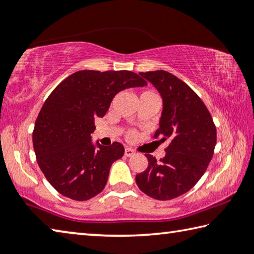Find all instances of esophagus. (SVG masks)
Masks as SVG:
<instances>
[{
    "label": "esophagus",
    "mask_w": 254,
    "mask_h": 254,
    "mask_svg": "<svg viewBox=\"0 0 254 254\" xmlns=\"http://www.w3.org/2000/svg\"><path fill=\"white\" fill-rule=\"evenodd\" d=\"M133 154H134V150L133 149L126 148V150H124V156L126 157H132Z\"/></svg>",
    "instance_id": "obj_1"
}]
</instances>
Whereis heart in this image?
<instances>
[{
    "label": "heart",
    "mask_w": 254,
    "mask_h": 254,
    "mask_svg": "<svg viewBox=\"0 0 254 254\" xmlns=\"http://www.w3.org/2000/svg\"><path fill=\"white\" fill-rule=\"evenodd\" d=\"M141 96H153V97H158V95L154 92L152 91H145L142 94H141Z\"/></svg>",
    "instance_id": "1"
}]
</instances>
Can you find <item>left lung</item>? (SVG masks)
Returning <instances> with one entry per match:
<instances>
[{"label":"left lung","instance_id":"left-lung-1","mask_svg":"<svg viewBox=\"0 0 254 254\" xmlns=\"http://www.w3.org/2000/svg\"><path fill=\"white\" fill-rule=\"evenodd\" d=\"M160 93L163 109L154 137L169 140L160 161L145 154L148 167L135 176L137 187L158 200H169L195 186L207 169L216 144V127L199 96L165 70L140 72Z\"/></svg>","mask_w":254,"mask_h":254}]
</instances>
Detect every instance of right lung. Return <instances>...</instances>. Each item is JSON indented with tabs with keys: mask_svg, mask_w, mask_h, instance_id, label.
Listing matches in <instances>:
<instances>
[{
	"mask_svg": "<svg viewBox=\"0 0 254 254\" xmlns=\"http://www.w3.org/2000/svg\"><path fill=\"white\" fill-rule=\"evenodd\" d=\"M147 85L128 70H79L64 79L47 98L32 133L37 161L56 190L68 198L91 199L104 189L112 163L124 147L92 143L96 118L126 88Z\"/></svg>",
	"mask_w": 254,
	"mask_h": 254,
	"instance_id": "obj_1",
	"label": "right lung"
}]
</instances>
